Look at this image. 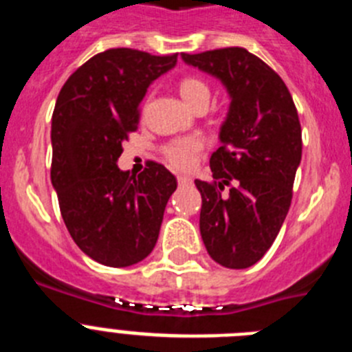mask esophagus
<instances>
[{"instance_id":"34e87169","label":"esophagus","mask_w":352,"mask_h":352,"mask_svg":"<svg viewBox=\"0 0 352 352\" xmlns=\"http://www.w3.org/2000/svg\"><path fill=\"white\" fill-rule=\"evenodd\" d=\"M192 179L190 178H186V176H178V183L179 185H188V183H190Z\"/></svg>"}]
</instances>
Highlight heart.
<instances>
[{"mask_svg": "<svg viewBox=\"0 0 352 352\" xmlns=\"http://www.w3.org/2000/svg\"><path fill=\"white\" fill-rule=\"evenodd\" d=\"M178 89L183 100L194 109L210 102V86L203 79H197V77H183L178 84ZM203 146V139L197 138V135H190V138H182L170 141L164 148V153H166V158L169 160V164L174 169L185 170L194 166L195 158L201 153Z\"/></svg>", "mask_w": 352, "mask_h": 352, "instance_id": "obj_1", "label": "heart"}]
</instances>
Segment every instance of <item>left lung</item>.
<instances>
[{"instance_id": "8db88e82", "label": "left lung", "mask_w": 352, "mask_h": 352, "mask_svg": "<svg viewBox=\"0 0 352 352\" xmlns=\"http://www.w3.org/2000/svg\"><path fill=\"white\" fill-rule=\"evenodd\" d=\"M182 58L217 77L231 96L220 126L222 146L210 158L214 182L195 179L204 247L226 268H250L270 250L291 206L301 162L296 105L280 76L247 49Z\"/></svg>"}]
</instances>
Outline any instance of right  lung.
<instances>
[{"mask_svg": "<svg viewBox=\"0 0 352 352\" xmlns=\"http://www.w3.org/2000/svg\"><path fill=\"white\" fill-rule=\"evenodd\" d=\"M176 61L178 54L109 49L77 68L56 100L51 182L61 217L77 247L105 266L125 268L151 254L178 186L157 162L139 176L118 167L149 84Z\"/></svg>", "mask_w": 352, "mask_h": 352, "instance_id": "right-lung-1", "label": "right lung"}]
</instances>
